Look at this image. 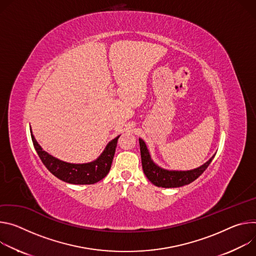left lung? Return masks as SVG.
I'll use <instances>...</instances> for the list:
<instances>
[{"label":"left lung","mask_w":256,"mask_h":256,"mask_svg":"<svg viewBox=\"0 0 256 256\" xmlns=\"http://www.w3.org/2000/svg\"><path fill=\"white\" fill-rule=\"evenodd\" d=\"M139 146L141 162H142V168L146 178L154 185L162 188H177L192 183L206 171L216 156L214 154L202 166L193 170H189V171H174V170L171 171V170H166L158 166L152 160L146 144L141 138H139Z\"/></svg>","instance_id":"left-lung-1"}]
</instances>
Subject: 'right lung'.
<instances>
[{
    "label": "right lung",
    "instance_id": "add662e5",
    "mask_svg": "<svg viewBox=\"0 0 256 256\" xmlns=\"http://www.w3.org/2000/svg\"><path fill=\"white\" fill-rule=\"evenodd\" d=\"M30 133L34 148L48 171L60 180L75 185L94 184L108 175L112 166L114 154H115L116 152L118 139L120 137L119 135L110 140L96 160L90 162L71 164L56 158L44 150L34 138L32 127Z\"/></svg>",
    "mask_w": 256,
    "mask_h": 256
}]
</instances>
